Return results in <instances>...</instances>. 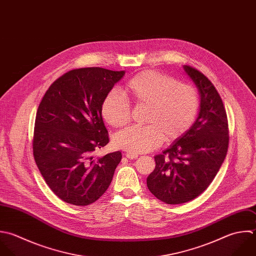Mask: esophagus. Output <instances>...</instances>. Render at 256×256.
Masks as SVG:
<instances>
[{
	"mask_svg": "<svg viewBox=\"0 0 256 256\" xmlns=\"http://www.w3.org/2000/svg\"><path fill=\"white\" fill-rule=\"evenodd\" d=\"M124 156L128 158V160H136L138 158V154H132V152H126Z\"/></svg>",
	"mask_w": 256,
	"mask_h": 256,
	"instance_id": "obj_1",
	"label": "esophagus"
}]
</instances>
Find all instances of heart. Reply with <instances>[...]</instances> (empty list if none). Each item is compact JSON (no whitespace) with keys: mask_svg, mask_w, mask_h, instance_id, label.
<instances>
[{"mask_svg":"<svg viewBox=\"0 0 256 256\" xmlns=\"http://www.w3.org/2000/svg\"><path fill=\"white\" fill-rule=\"evenodd\" d=\"M122 92L136 106H146V126H132L114 138L116 148L132 154L150 152L166 142L184 136L194 124L200 108L198 90L166 74L144 70L132 78ZM102 114L112 126L118 128L130 120L128 102L116 92L102 100Z\"/></svg>","mask_w":256,"mask_h":256,"instance_id":"1","label":"heart"}]
</instances>
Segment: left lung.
I'll return each mask as SVG.
<instances>
[{
  "instance_id": "1",
  "label": "left lung",
  "mask_w": 256,
  "mask_h": 256,
  "mask_svg": "<svg viewBox=\"0 0 256 256\" xmlns=\"http://www.w3.org/2000/svg\"><path fill=\"white\" fill-rule=\"evenodd\" d=\"M200 94L198 116L192 128L162 154L148 176L150 192L168 204H182L200 196L218 174L228 148L230 134L222 100L198 70L184 66Z\"/></svg>"
}]
</instances>
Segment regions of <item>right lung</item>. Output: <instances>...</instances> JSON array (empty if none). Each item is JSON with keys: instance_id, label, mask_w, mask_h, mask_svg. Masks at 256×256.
<instances>
[{"instance_id": "1", "label": "right lung", "mask_w": 256, "mask_h": 256, "mask_svg": "<svg viewBox=\"0 0 256 256\" xmlns=\"http://www.w3.org/2000/svg\"><path fill=\"white\" fill-rule=\"evenodd\" d=\"M124 74L102 68L68 70L46 92L36 110L32 154L52 192L86 206L108 188L122 152H94L110 142L102 116L106 96Z\"/></svg>"}]
</instances>
